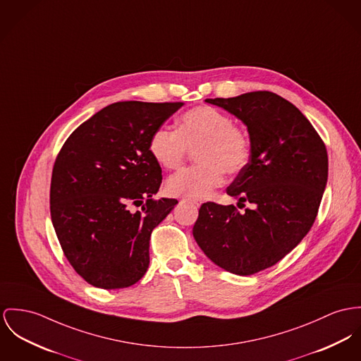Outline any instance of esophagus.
I'll list each match as a JSON object with an SVG mask.
<instances>
[{"label":"esophagus","instance_id":"obj_1","mask_svg":"<svg viewBox=\"0 0 361 361\" xmlns=\"http://www.w3.org/2000/svg\"><path fill=\"white\" fill-rule=\"evenodd\" d=\"M191 204H194L195 207H199L200 206V202L199 200H190Z\"/></svg>","mask_w":361,"mask_h":361}]
</instances>
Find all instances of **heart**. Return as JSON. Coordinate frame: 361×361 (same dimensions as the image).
<instances>
[{
	"mask_svg": "<svg viewBox=\"0 0 361 361\" xmlns=\"http://www.w3.org/2000/svg\"><path fill=\"white\" fill-rule=\"evenodd\" d=\"M195 147L199 165L171 176L166 183L167 194L206 199L224 184L225 171L239 173L249 161L250 140L245 130L235 126L228 114L212 106H199L183 114L177 130L159 126L148 144L151 157L166 170L181 166L188 148Z\"/></svg>",
	"mask_w": 361,
	"mask_h": 361,
	"instance_id": "b5f03b06",
	"label": "heart"
}]
</instances>
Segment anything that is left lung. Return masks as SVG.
<instances>
[{"instance_id": "left-lung-1", "label": "left lung", "mask_w": 361, "mask_h": 361, "mask_svg": "<svg viewBox=\"0 0 361 361\" xmlns=\"http://www.w3.org/2000/svg\"><path fill=\"white\" fill-rule=\"evenodd\" d=\"M206 102L247 126L249 164L226 194L254 209L203 203L192 233L217 267L247 276L275 265L312 228L329 177L327 149L305 115L276 93Z\"/></svg>"}]
</instances>
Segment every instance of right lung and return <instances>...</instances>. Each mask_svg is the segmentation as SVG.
I'll return each mask as SVG.
<instances>
[{
	"mask_svg": "<svg viewBox=\"0 0 361 361\" xmlns=\"http://www.w3.org/2000/svg\"><path fill=\"white\" fill-rule=\"evenodd\" d=\"M183 103L118 102L77 128L56 158L51 217L75 272L89 284L125 288L149 265V238L178 203L152 196L162 169L148 144ZM133 205L142 210L131 212Z\"/></svg>",
	"mask_w": 361,
	"mask_h": 361,
	"instance_id": "obj_1",
	"label": "right lung"
}]
</instances>
